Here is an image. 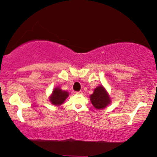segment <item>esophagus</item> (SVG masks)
Returning <instances> with one entry per match:
<instances>
[{
    "mask_svg": "<svg viewBox=\"0 0 157 157\" xmlns=\"http://www.w3.org/2000/svg\"><path fill=\"white\" fill-rule=\"evenodd\" d=\"M75 93H76V94H78V95H82V94H83V92L81 91H76Z\"/></svg>",
    "mask_w": 157,
    "mask_h": 157,
    "instance_id": "1",
    "label": "esophagus"
}]
</instances>
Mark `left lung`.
Wrapping results in <instances>:
<instances>
[{
  "label": "left lung",
  "mask_w": 157,
  "mask_h": 157,
  "mask_svg": "<svg viewBox=\"0 0 157 157\" xmlns=\"http://www.w3.org/2000/svg\"><path fill=\"white\" fill-rule=\"evenodd\" d=\"M90 100L94 107L102 109L110 104L111 99L108 92L102 86H98L94 89V94L90 95Z\"/></svg>",
  "instance_id": "1"
}]
</instances>
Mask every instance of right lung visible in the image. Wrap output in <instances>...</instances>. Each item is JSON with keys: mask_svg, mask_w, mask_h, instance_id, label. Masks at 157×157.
I'll list each match as a JSON object with an SVG mask.
<instances>
[{"mask_svg": "<svg viewBox=\"0 0 157 157\" xmlns=\"http://www.w3.org/2000/svg\"><path fill=\"white\" fill-rule=\"evenodd\" d=\"M68 96V93L63 91L59 87H56L53 89L52 93L49 97V100L51 104L55 106H60L62 105Z\"/></svg>", "mask_w": 157, "mask_h": 157, "instance_id": "right-lung-1", "label": "right lung"}]
</instances>
